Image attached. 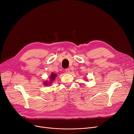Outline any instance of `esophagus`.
<instances>
[{
    "label": "esophagus",
    "mask_w": 134,
    "mask_h": 134,
    "mask_svg": "<svg viewBox=\"0 0 134 134\" xmlns=\"http://www.w3.org/2000/svg\"><path fill=\"white\" fill-rule=\"evenodd\" d=\"M65 72L66 73H69V72H70V70L69 69H65Z\"/></svg>",
    "instance_id": "1"
}]
</instances>
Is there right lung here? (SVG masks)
Here are the masks:
<instances>
[{"mask_svg":"<svg viewBox=\"0 0 134 134\" xmlns=\"http://www.w3.org/2000/svg\"><path fill=\"white\" fill-rule=\"evenodd\" d=\"M56 76H57V74H55L54 73H52L50 76H49V81H46L44 82V85L45 86H49V85H51V83L54 81V80H55V79L56 78Z\"/></svg>","mask_w":134,"mask_h":134,"instance_id":"obj_1","label":"right lung"}]
</instances>
